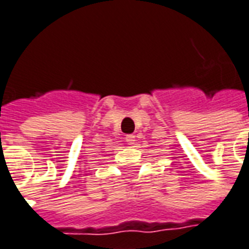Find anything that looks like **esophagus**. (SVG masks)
<instances>
[{
    "instance_id": "obj_1",
    "label": "esophagus",
    "mask_w": 249,
    "mask_h": 249,
    "mask_svg": "<svg viewBox=\"0 0 249 249\" xmlns=\"http://www.w3.org/2000/svg\"><path fill=\"white\" fill-rule=\"evenodd\" d=\"M125 142L128 143V144H134V142H135V135H133V134H129V135H126V137H125Z\"/></svg>"
}]
</instances>
